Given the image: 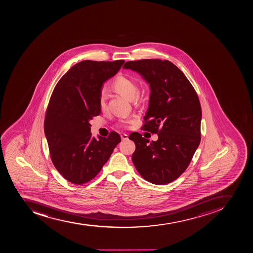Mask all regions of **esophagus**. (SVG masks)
<instances>
[{"instance_id": "esophagus-1", "label": "esophagus", "mask_w": 253, "mask_h": 253, "mask_svg": "<svg viewBox=\"0 0 253 253\" xmlns=\"http://www.w3.org/2000/svg\"><path fill=\"white\" fill-rule=\"evenodd\" d=\"M121 139L123 140V141H127V139H128V136H127V135L126 134V133H123V134H121Z\"/></svg>"}]
</instances>
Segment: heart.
I'll use <instances>...</instances> for the list:
<instances>
[{
  "instance_id": "b5f03b06",
  "label": "heart",
  "mask_w": 253,
  "mask_h": 253,
  "mask_svg": "<svg viewBox=\"0 0 253 253\" xmlns=\"http://www.w3.org/2000/svg\"><path fill=\"white\" fill-rule=\"evenodd\" d=\"M112 88L118 92L119 94L126 97L129 100H133L134 98H138V85L137 83L133 79L127 78V77L120 76L115 79L112 83ZM107 105L105 95L101 94L99 98V107L101 109H105Z\"/></svg>"
}]
</instances>
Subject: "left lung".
Listing matches in <instances>:
<instances>
[{
	"label": "left lung",
	"mask_w": 253,
	"mask_h": 253,
	"mask_svg": "<svg viewBox=\"0 0 253 253\" xmlns=\"http://www.w3.org/2000/svg\"><path fill=\"white\" fill-rule=\"evenodd\" d=\"M124 69L138 73L150 84L144 130L158 133L150 142L138 132L128 138L136 150L132 163L144 179L163 185L176 179L190 164L201 141L199 98L183 72L169 61H127Z\"/></svg>",
	"instance_id": "obj_1"
}]
</instances>
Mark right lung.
I'll use <instances>...</instances> for the list:
<instances>
[{"mask_svg":"<svg viewBox=\"0 0 253 253\" xmlns=\"http://www.w3.org/2000/svg\"><path fill=\"white\" fill-rule=\"evenodd\" d=\"M124 60L83 61L54 88L44 120L50 156L65 179L78 185L96 176L121 142L117 132L92 137L89 121L100 114L103 83L117 74Z\"/></svg>","mask_w":253,"mask_h":253,"instance_id":"obj_1","label":"right lung"}]
</instances>
